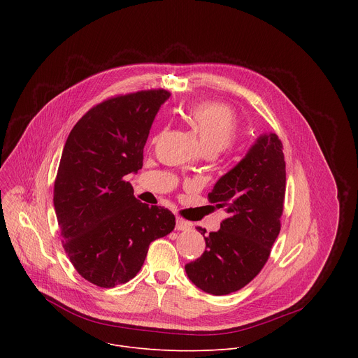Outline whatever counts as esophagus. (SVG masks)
<instances>
[{
	"instance_id": "1",
	"label": "esophagus",
	"mask_w": 358,
	"mask_h": 358,
	"mask_svg": "<svg viewBox=\"0 0 358 358\" xmlns=\"http://www.w3.org/2000/svg\"><path fill=\"white\" fill-rule=\"evenodd\" d=\"M191 228V224L181 220V218H177V224H176V229L177 231H188Z\"/></svg>"
}]
</instances>
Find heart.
I'll use <instances>...</instances> for the list:
<instances>
[{
	"mask_svg": "<svg viewBox=\"0 0 358 358\" xmlns=\"http://www.w3.org/2000/svg\"><path fill=\"white\" fill-rule=\"evenodd\" d=\"M184 117L198 136L203 151H213L217 155L229 147L236 137L238 122L235 115L222 105H195L188 108Z\"/></svg>",
	"mask_w": 358,
	"mask_h": 358,
	"instance_id": "b5f03b06",
	"label": "heart"
}]
</instances>
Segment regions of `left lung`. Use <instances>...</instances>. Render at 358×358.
<instances>
[{"label":"left lung","instance_id":"8db88e82","mask_svg":"<svg viewBox=\"0 0 358 358\" xmlns=\"http://www.w3.org/2000/svg\"><path fill=\"white\" fill-rule=\"evenodd\" d=\"M282 143L272 131L262 133L245 157L225 173L208 194L229 217L206 236L201 258L185 265L188 279L201 290L222 296L246 286L266 264L280 232L286 189Z\"/></svg>","mask_w":358,"mask_h":358}]
</instances>
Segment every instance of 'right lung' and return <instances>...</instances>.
<instances>
[{
  "instance_id": "right-lung-1",
  "label": "right lung",
  "mask_w": 358,
  "mask_h": 358,
  "mask_svg": "<svg viewBox=\"0 0 358 358\" xmlns=\"http://www.w3.org/2000/svg\"><path fill=\"white\" fill-rule=\"evenodd\" d=\"M167 90L109 99L90 109L65 143L54 189L64 248L78 273L115 287L141 269L148 245L169 235L176 217L140 202L126 176L143 167V148Z\"/></svg>"
}]
</instances>
